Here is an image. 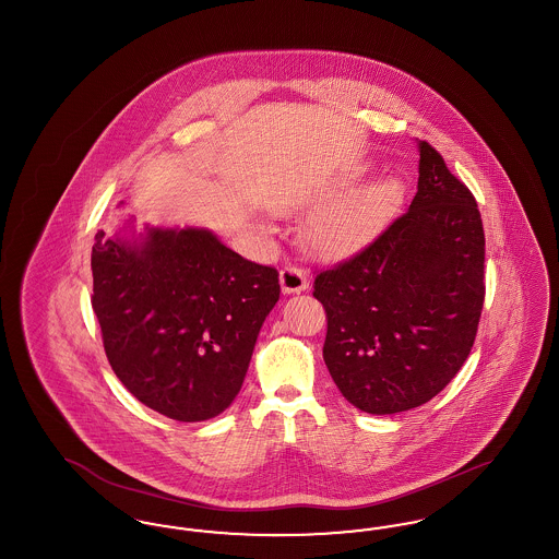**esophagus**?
Returning <instances> with one entry per match:
<instances>
[{"instance_id":"esophagus-1","label":"esophagus","mask_w":559,"mask_h":559,"mask_svg":"<svg viewBox=\"0 0 559 559\" xmlns=\"http://www.w3.org/2000/svg\"><path fill=\"white\" fill-rule=\"evenodd\" d=\"M281 289L283 293H301L308 289V274L297 266H285L281 270Z\"/></svg>"}]
</instances>
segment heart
Returning <instances> with one entry per match:
<instances>
[{
  "label": "heart",
  "mask_w": 559,
  "mask_h": 559,
  "mask_svg": "<svg viewBox=\"0 0 559 559\" xmlns=\"http://www.w3.org/2000/svg\"><path fill=\"white\" fill-rule=\"evenodd\" d=\"M367 174V165H354L324 190L329 201L312 213L306 226V242L319 258L342 260L356 253L399 212L402 180L381 176L356 188Z\"/></svg>",
  "instance_id": "1"
}]
</instances>
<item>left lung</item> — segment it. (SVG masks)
Listing matches in <instances>:
<instances>
[{"instance_id":"obj_1","label":"left lung","mask_w":559,"mask_h":559,"mask_svg":"<svg viewBox=\"0 0 559 559\" xmlns=\"http://www.w3.org/2000/svg\"><path fill=\"white\" fill-rule=\"evenodd\" d=\"M408 212L369 247L322 270L324 365L344 399L394 415L440 394L467 360L484 304V228L469 188L419 140Z\"/></svg>"}]
</instances>
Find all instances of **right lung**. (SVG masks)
<instances>
[{
	"label": "right lung",
	"mask_w": 559,
	"mask_h": 559,
	"mask_svg": "<svg viewBox=\"0 0 559 559\" xmlns=\"http://www.w3.org/2000/svg\"><path fill=\"white\" fill-rule=\"evenodd\" d=\"M92 308L108 362L135 399L176 421H205L237 399L260 329L278 301L274 267L207 228L135 233L130 217L92 247Z\"/></svg>",
	"instance_id": "add662e5"
}]
</instances>
